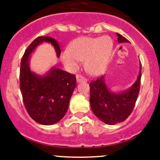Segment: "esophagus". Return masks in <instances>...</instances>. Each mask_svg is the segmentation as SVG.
I'll return each mask as SVG.
<instances>
[{"instance_id":"obj_1","label":"esophagus","mask_w":160,"mask_h":160,"mask_svg":"<svg viewBox=\"0 0 160 160\" xmlns=\"http://www.w3.org/2000/svg\"><path fill=\"white\" fill-rule=\"evenodd\" d=\"M77 81L78 82V83H80V82L87 81V80H86V78H84V77H82V76L77 75Z\"/></svg>"}]
</instances>
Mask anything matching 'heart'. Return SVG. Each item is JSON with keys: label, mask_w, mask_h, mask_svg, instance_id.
<instances>
[{"label": "heart", "mask_w": 160, "mask_h": 160, "mask_svg": "<svg viewBox=\"0 0 160 160\" xmlns=\"http://www.w3.org/2000/svg\"><path fill=\"white\" fill-rule=\"evenodd\" d=\"M114 43L109 36L82 37L71 43L70 49L62 52L61 59L70 70H75L80 61H84L85 69L92 75L102 73L110 61Z\"/></svg>", "instance_id": "1"}]
</instances>
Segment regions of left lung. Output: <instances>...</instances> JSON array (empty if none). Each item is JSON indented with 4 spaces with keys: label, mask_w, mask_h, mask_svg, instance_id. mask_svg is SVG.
Instances as JSON below:
<instances>
[{
    "label": "left lung",
    "mask_w": 160,
    "mask_h": 160,
    "mask_svg": "<svg viewBox=\"0 0 160 160\" xmlns=\"http://www.w3.org/2000/svg\"><path fill=\"white\" fill-rule=\"evenodd\" d=\"M119 43L129 42L124 36L117 33ZM141 70L135 83L128 89L121 92L111 90L106 83L104 76L90 83V104L93 114L108 125L124 122L135 107L140 89Z\"/></svg>",
    "instance_id": "left-lung-1"
}]
</instances>
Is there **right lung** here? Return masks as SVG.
<instances>
[{
    "instance_id": "add662e5",
    "label": "right lung",
    "mask_w": 160,
    "mask_h": 160,
    "mask_svg": "<svg viewBox=\"0 0 160 160\" xmlns=\"http://www.w3.org/2000/svg\"><path fill=\"white\" fill-rule=\"evenodd\" d=\"M50 43L59 57L61 49L55 38L40 36L25 50L21 61L20 90L23 102L30 117L43 125L57 123L67 113L71 96L76 88L75 75L56 67L39 75L30 67L31 55L42 43Z\"/></svg>"
}]
</instances>
